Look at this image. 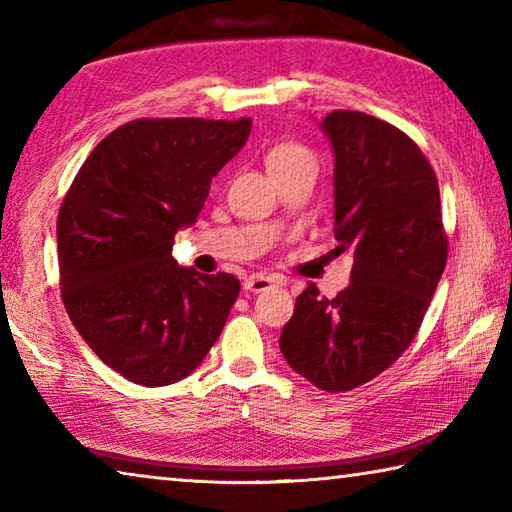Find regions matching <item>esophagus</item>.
<instances>
[{
  "instance_id": "obj_1",
  "label": "esophagus",
  "mask_w": 512,
  "mask_h": 512,
  "mask_svg": "<svg viewBox=\"0 0 512 512\" xmlns=\"http://www.w3.org/2000/svg\"><path fill=\"white\" fill-rule=\"evenodd\" d=\"M275 284H282V282L277 280V277L255 273V275L246 277V280H244V289H246V291H253V293H259V291H266V289L275 287Z\"/></svg>"
}]
</instances>
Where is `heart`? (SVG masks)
Returning <instances> with one entry per match:
<instances>
[{
	"label": "heart",
	"mask_w": 512,
	"mask_h": 512,
	"mask_svg": "<svg viewBox=\"0 0 512 512\" xmlns=\"http://www.w3.org/2000/svg\"><path fill=\"white\" fill-rule=\"evenodd\" d=\"M298 160H311V153L305 149V146L293 144V142L275 144L264 155V162H266L268 171L282 169V167H287V164L298 162Z\"/></svg>",
	"instance_id": "heart-1"
}]
</instances>
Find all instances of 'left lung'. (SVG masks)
I'll return each instance as SVG.
<instances>
[{
    "mask_svg": "<svg viewBox=\"0 0 512 512\" xmlns=\"http://www.w3.org/2000/svg\"><path fill=\"white\" fill-rule=\"evenodd\" d=\"M334 149V255L354 257L350 287L314 282L280 336L289 366L327 393L352 391L400 359L447 264L440 189L409 135L357 110L323 119Z\"/></svg>",
    "mask_w": 512,
    "mask_h": 512,
    "instance_id": "1",
    "label": "left lung"
}]
</instances>
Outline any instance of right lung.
<instances>
[{"label": "right lung", "mask_w": 512, "mask_h": 512, "mask_svg": "<svg viewBox=\"0 0 512 512\" xmlns=\"http://www.w3.org/2000/svg\"><path fill=\"white\" fill-rule=\"evenodd\" d=\"M250 126L248 117L128 121L94 146L60 205L67 314L92 352L133 384L192 375L235 305L237 277L178 266L171 248Z\"/></svg>", "instance_id": "right-lung-1"}]
</instances>
